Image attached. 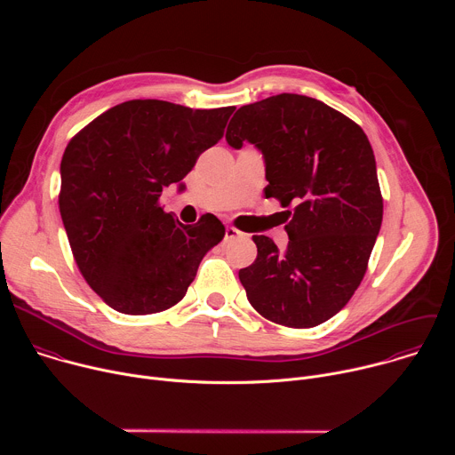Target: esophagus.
<instances>
[{"instance_id": "1", "label": "esophagus", "mask_w": 455, "mask_h": 455, "mask_svg": "<svg viewBox=\"0 0 455 455\" xmlns=\"http://www.w3.org/2000/svg\"><path fill=\"white\" fill-rule=\"evenodd\" d=\"M241 235H243V232H241V230H237L235 227H230V225H227V227H225V241H232V239L241 237Z\"/></svg>"}]
</instances>
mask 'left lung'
I'll list each match as a JSON object with an SVG mask.
<instances>
[{
    "label": "left lung",
    "instance_id": "left-lung-1",
    "mask_svg": "<svg viewBox=\"0 0 455 455\" xmlns=\"http://www.w3.org/2000/svg\"><path fill=\"white\" fill-rule=\"evenodd\" d=\"M228 146L261 149L267 198L291 220L284 253L253 235L255 261L239 270L251 307L286 328H313L337 315L360 286L383 218L372 148L363 129L316 99L281 93L232 116Z\"/></svg>",
    "mask_w": 455,
    "mask_h": 455
}]
</instances>
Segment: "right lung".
Returning <instances> with one entry per match:
<instances>
[{
  "instance_id": "right-lung-1",
  "label": "right lung",
  "mask_w": 455,
  "mask_h": 455,
  "mask_svg": "<svg viewBox=\"0 0 455 455\" xmlns=\"http://www.w3.org/2000/svg\"><path fill=\"white\" fill-rule=\"evenodd\" d=\"M234 109L127 100L68 142L59 211L79 272L109 307L125 315L172 307L223 239L216 216L181 225L164 212L160 196L223 139Z\"/></svg>"
}]
</instances>
